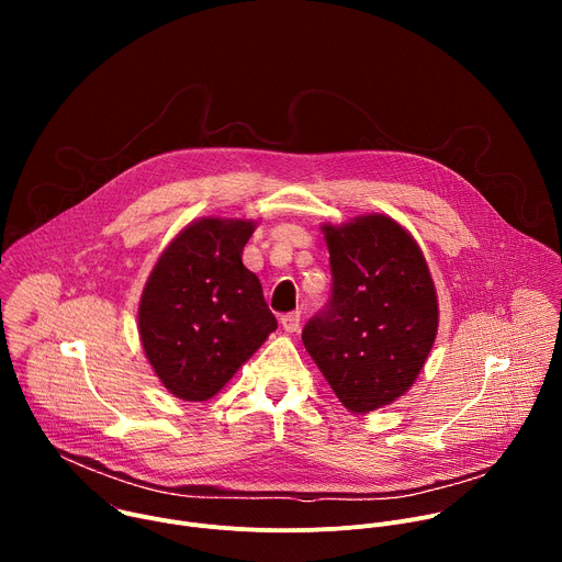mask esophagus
<instances>
[{
    "instance_id": "esophagus-1",
    "label": "esophagus",
    "mask_w": 562,
    "mask_h": 562,
    "mask_svg": "<svg viewBox=\"0 0 562 562\" xmlns=\"http://www.w3.org/2000/svg\"><path fill=\"white\" fill-rule=\"evenodd\" d=\"M280 323H282V327H284V331H289V334H295V331L300 329V311H291V313H284V315L280 317Z\"/></svg>"
}]
</instances>
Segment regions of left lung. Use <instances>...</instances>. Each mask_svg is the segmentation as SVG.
I'll return each instance as SVG.
<instances>
[{"instance_id":"left-lung-1","label":"left lung","mask_w":562,"mask_h":562,"mask_svg":"<svg viewBox=\"0 0 562 562\" xmlns=\"http://www.w3.org/2000/svg\"><path fill=\"white\" fill-rule=\"evenodd\" d=\"M331 295L302 329L308 356L353 414L380 409L418 378L438 331V300L416 239L386 215L323 226Z\"/></svg>"}]
</instances>
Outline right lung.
I'll list each match as a JSON object with an SVG mask.
<instances>
[{
    "mask_svg": "<svg viewBox=\"0 0 562 562\" xmlns=\"http://www.w3.org/2000/svg\"><path fill=\"white\" fill-rule=\"evenodd\" d=\"M256 224L202 217L159 256L139 300V338L178 397L215 395L278 329L262 284L243 265Z\"/></svg>",
    "mask_w": 562,
    "mask_h": 562,
    "instance_id": "1",
    "label": "right lung"
}]
</instances>
